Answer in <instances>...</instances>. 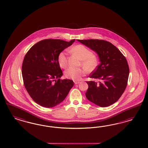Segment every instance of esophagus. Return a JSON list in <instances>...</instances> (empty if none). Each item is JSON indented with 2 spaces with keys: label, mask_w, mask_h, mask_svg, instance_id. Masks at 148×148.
Segmentation results:
<instances>
[{
  "label": "esophagus",
  "mask_w": 148,
  "mask_h": 148,
  "mask_svg": "<svg viewBox=\"0 0 148 148\" xmlns=\"http://www.w3.org/2000/svg\"><path fill=\"white\" fill-rule=\"evenodd\" d=\"M79 82H80L74 81V83H75V84H78V83H79Z\"/></svg>",
  "instance_id": "34e87169"
}]
</instances>
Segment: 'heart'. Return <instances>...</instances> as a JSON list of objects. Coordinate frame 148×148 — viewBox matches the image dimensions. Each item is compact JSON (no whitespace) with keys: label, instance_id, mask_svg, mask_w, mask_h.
Returning a JSON list of instances; mask_svg holds the SVG:
<instances>
[{"label":"heart","instance_id":"heart-1","mask_svg":"<svg viewBox=\"0 0 148 148\" xmlns=\"http://www.w3.org/2000/svg\"><path fill=\"white\" fill-rule=\"evenodd\" d=\"M70 51L77 54L82 60V64L86 69L91 71L95 68L97 65V59L92 52L88 48L82 45H77L71 48ZM58 62L59 66L65 69L68 65L67 53L63 51L60 53L58 57ZM86 70L83 68H75L70 67L65 71V76L67 78L72 79L73 81H79L86 74Z\"/></svg>","mask_w":148,"mask_h":148}]
</instances>
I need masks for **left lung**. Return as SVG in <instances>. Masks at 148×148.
Here are the masks:
<instances>
[{
    "instance_id": "obj_1",
    "label": "left lung",
    "mask_w": 148,
    "mask_h": 148,
    "mask_svg": "<svg viewBox=\"0 0 148 148\" xmlns=\"http://www.w3.org/2000/svg\"><path fill=\"white\" fill-rule=\"evenodd\" d=\"M97 53L100 64L90 78L99 79V83L86 82L88 100L100 107L114 103L123 94L127 84L129 67L126 58L113 44L103 40H77Z\"/></svg>"
}]
</instances>
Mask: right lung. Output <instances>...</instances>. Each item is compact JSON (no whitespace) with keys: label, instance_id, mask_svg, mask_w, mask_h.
Masks as SVG:
<instances>
[{"label":"right lung","instance_id":"1","mask_svg":"<svg viewBox=\"0 0 148 148\" xmlns=\"http://www.w3.org/2000/svg\"><path fill=\"white\" fill-rule=\"evenodd\" d=\"M75 41L45 39L26 53L22 66L24 86L32 99L41 106L51 108L59 104L73 86L71 79H60L62 72L58 57Z\"/></svg>","mask_w":148,"mask_h":148}]
</instances>
